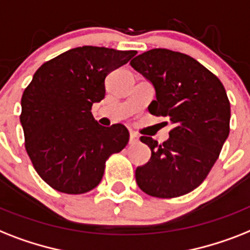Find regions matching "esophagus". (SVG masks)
<instances>
[{"label":"esophagus","instance_id":"34e87169","mask_svg":"<svg viewBox=\"0 0 250 250\" xmlns=\"http://www.w3.org/2000/svg\"><path fill=\"white\" fill-rule=\"evenodd\" d=\"M139 143V135L136 132H131L129 133V144Z\"/></svg>","mask_w":250,"mask_h":250}]
</instances>
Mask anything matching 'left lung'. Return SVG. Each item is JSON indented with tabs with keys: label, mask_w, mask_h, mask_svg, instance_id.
<instances>
[{
	"label": "left lung",
	"mask_w": 250,
	"mask_h": 250,
	"mask_svg": "<svg viewBox=\"0 0 250 250\" xmlns=\"http://www.w3.org/2000/svg\"><path fill=\"white\" fill-rule=\"evenodd\" d=\"M129 64L155 88L150 113L173 125L163 144L141 136L151 158L137 167L136 182L154 198L185 195L206 180L230 133L226 90L195 59L167 48L149 50Z\"/></svg>",
	"instance_id": "left-lung-1"
}]
</instances>
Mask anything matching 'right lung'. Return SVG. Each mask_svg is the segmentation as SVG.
Masks as SVG:
<instances>
[{"label": "right lung", "mask_w": 250, "mask_h": 250, "mask_svg": "<svg viewBox=\"0 0 250 250\" xmlns=\"http://www.w3.org/2000/svg\"><path fill=\"white\" fill-rule=\"evenodd\" d=\"M137 51L83 46L37 69L21 96L25 150L40 177L65 194H84L100 184L111 154L128 144L121 123L103 127L91 113L105 97V78Z\"/></svg>", "instance_id": "obj_1"}]
</instances>
